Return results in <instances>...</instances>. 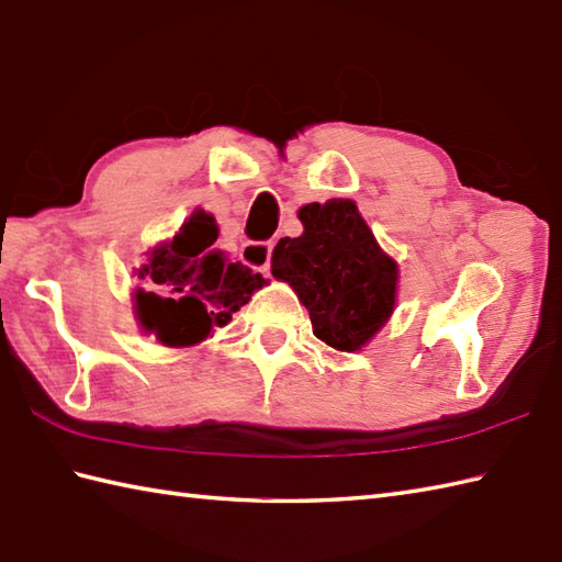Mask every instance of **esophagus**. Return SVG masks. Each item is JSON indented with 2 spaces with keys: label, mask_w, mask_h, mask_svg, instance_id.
I'll return each mask as SVG.
<instances>
[{
  "label": "esophagus",
  "mask_w": 562,
  "mask_h": 562,
  "mask_svg": "<svg viewBox=\"0 0 562 562\" xmlns=\"http://www.w3.org/2000/svg\"><path fill=\"white\" fill-rule=\"evenodd\" d=\"M271 251H273V243H247L243 245V251H239V259H243L247 267L259 269L265 277H269Z\"/></svg>",
  "instance_id": "obj_1"
}]
</instances>
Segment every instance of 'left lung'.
I'll return each instance as SVG.
<instances>
[{"instance_id": "left-lung-1", "label": "left lung", "mask_w": 562, "mask_h": 562, "mask_svg": "<svg viewBox=\"0 0 562 562\" xmlns=\"http://www.w3.org/2000/svg\"><path fill=\"white\" fill-rule=\"evenodd\" d=\"M297 217L303 235L279 239L271 273L307 307L317 339L359 351L395 311L397 265L349 199L307 203Z\"/></svg>"}]
</instances>
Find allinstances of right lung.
I'll list each match as a JSON object with an SVG mask.
<instances>
[{"label": "right lung", "mask_w": 562, "mask_h": 562, "mask_svg": "<svg viewBox=\"0 0 562 562\" xmlns=\"http://www.w3.org/2000/svg\"><path fill=\"white\" fill-rule=\"evenodd\" d=\"M215 217L193 211L169 243L157 245L137 269L147 289L133 293L135 317L167 347H193L223 327L267 281L215 249Z\"/></svg>", "instance_id": "right-lung-1"}]
</instances>
